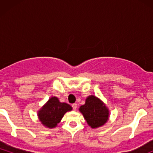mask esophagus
<instances>
[{"mask_svg": "<svg viewBox=\"0 0 153 153\" xmlns=\"http://www.w3.org/2000/svg\"><path fill=\"white\" fill-rule=\"evenodd\" d=\"M72 107H73V110H76V108H77V103H73V104H72Z\"/></svg>", "mask_w": 153, "mask_h": 153, "instance_id": "34e87169", "label": "esophagus"}]
</instances>
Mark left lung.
<instances>
[{"label":"left lung","mask_w":153,"mask_h":153,"mask_svg":"<svg viewBox=\"0 0 153 153\" xmlns=\"http://www.w3.org/2000/svg\"><path fill=\"white\" fill-rule=\"evenodd\" d=\"M79 111L93 129L104 125L109 117V111L106 105L94 96H89L85 99V104L79 108Z\"/></svg>","instance_id":"obj_1"}]
</instances>
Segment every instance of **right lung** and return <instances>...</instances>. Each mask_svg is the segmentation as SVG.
<instances>
[{
    "label": "right lung",
    "mask_w": 153,
    "mask_h": 153,
    "mask_svg": "<svg viewBox=\"0 0 153 153\" xmlns=\"http://www.w3.org/2000/svg\"><path fill=\"white\" fill-rule=\"evenodd\" d=\"M73 109L68 103H61L55 96H52L39 110L38 117L44 126L54 128L59 123L65 114Z\"/></svg>",
    "instance_id": "obj_1"
}]
</instances>
